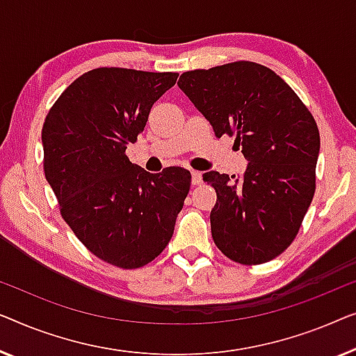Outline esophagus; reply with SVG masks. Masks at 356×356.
Wrapping results in <instances>:
<instances>
[{
  "label": "esophagus",
  "mask_w": 356,
  "mask_h": 356,
  "mask_svg": "<svg viewBox=\"0 0 356 356\" xmlns=\"http://www.w3.org/2000/svg\"><path fill=\"white\" fill-rule=\"evenodd\" d=\"M203 182V179H202V172H198V171H192V184L193 185H200Z\"/></svg>",
  "instance_id": "esophagus-1"
}]
</instances>
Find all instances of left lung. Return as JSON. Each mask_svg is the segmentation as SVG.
Wrapping results in <instances>:
<instances>
[{"label": "left lung", "mask_w": 356, "mask_h": 356, "mask_svg": "<svg viewBox=\"0 0 356 356\" xmlns=\"http://www.w3.org/2000/svg\"><path fill=\"white\" fill-rule=\"evenodd\" d=\"M177 85L216 137H235L248 161L242 177L203 174L218 195L209 214L214 243L235 263L271 261L297 237L316 190L313 114L276 72L252 61L184 72Z\"/></svg>", "instance_id": "obj_1"}]
</instances>
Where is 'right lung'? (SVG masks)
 I'll list each match as a JSON object with an SVG mask.
<instances>
[{
    "label": "right lung",
    "mask_w": 356,
    "mask_h": 356,
    "mask_svg": "<svg viewBox=\"0 0 356 356\" xmlns=\"http://www.w3.org/2000/svg\"><path fill=\"white\" fill-rule=\"evenodd\" d=\"M177 72L98 67L74 80L42 129L44 177L59 211L95 257L137 269L172 237L192 176L179 166L149 174L129 161L154 102Z\"/></svg>",
    "instance_id": "add662e5"
}]
</instances>
